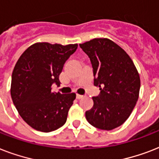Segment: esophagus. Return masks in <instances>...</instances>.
Returning a JSON list of instances; mask_svg holds the SVG:
<instances>
[{
    "label": "esophagus",
    "mask_w": 159,
    "mask_h": 159,
    "mask_svg": "<svg viewBox=\"0 0 159 159\" xmlns=\"http://www.w3.org/2000/svg\"><path fill=\"white\" fill-rule=\"evenodd\" d=\"M83 97H84V96H82V95H79V94L77 95V98L78 100L82 99V98H83Z\"/></svg>",
    "instance_id": "esophagus-1"
}]
</instances>
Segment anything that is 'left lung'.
<instances>
[{"label":"left lung","instance_id":"left-lung-1","mask_svg":"<svg viewBox=\"0 0 159 159\" xmlns=\"http://www.w3.org/2000/svg\"><path fill=\"white\" fill-rule=\"evenodd\" d=\"M79 46L90 57L94 85L101 90L100 96L92 97L94 104L86 118L96 128L111 130L129 118L138 101V70L128 53L109 39H93Z\"/></svg>","mask_w":159,"mask_h":159}]
</instances>
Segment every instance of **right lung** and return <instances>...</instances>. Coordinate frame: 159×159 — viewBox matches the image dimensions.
<instances>
[{"mask_svg": "<svg viewBox=\"0 0 159 159\" xmlns=\"http://www.w3.org/2000/svg\"><path fill=\"white\" fill-rule=\"evenodd\" d=\"M77 48V43H35L21 54L14 67L11 98L21 118L36 130H56L67 120L76 94L53 92L52 85L60 84L63 64Z\"/></svg>", "mask_w": 159, "mask_h": 159, "instance_id": "1", "label": "right lung"}]
</instances>
